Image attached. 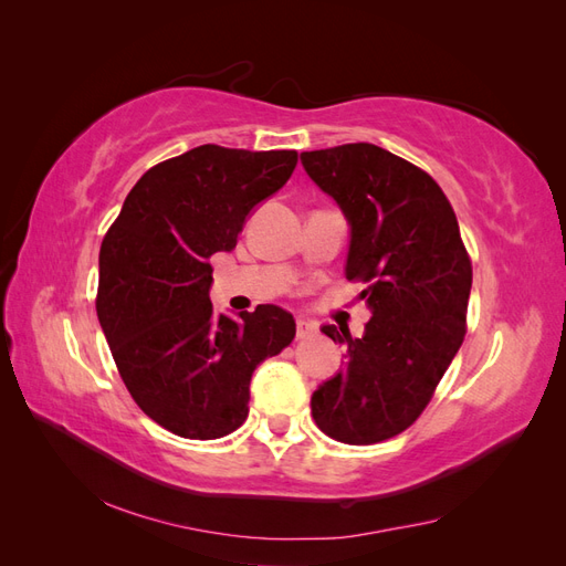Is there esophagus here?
I'll list each match as a JSON object with an SVG mask.
<instances>
[{
  "instance_id": "esophagus-1",
  "label": "esophagus",
  "mask_w": 566,
  "mask_h": 566,
  "mask_svg": "<svg viewBox=\"0 0 566 566\" xmlns=\"http://www.w3.org/2000/svg\"><path fill=\"white\" fill-rule=\"evenodd\" d=\"M316 333V323L310 321V318H297V337L304 339V337H312Z\"/></svg>"
}]
</instances>
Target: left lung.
Returning a JSON list of instances; mask_svg holds the SVG:
<instances>
[{"instance_id":"1","label":"left lung","mask_w":566,"mask_h":566,"mask_svg":"<svg viewBox=\"0 0 566 566\" xmlns=\"http://www.w3.org/2000/svg\"><path fill=\"white\" fill-rule=\"evenodd\" d=\"M302 165L352 224L347 279L370 306L364 337L323 325L347 364L312 397L321 432L368 447L413 424L468 333L472 262L439 184L394 153L345 144Z\"/></svg>"}]
</instances>
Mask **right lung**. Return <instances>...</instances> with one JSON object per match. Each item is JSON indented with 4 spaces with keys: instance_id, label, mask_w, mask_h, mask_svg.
Instances as JSON below:
<instances>
[{
    "instance_id": "1",
    "label": "right lung",
    "mask_w": 566,
    "mask_h": 566,
    "mask_svg": "<svg viewBox=\"0 0 566 566\" xmlns=\"http://www.w3.org/2000/svg\"><path fill=\"white\" fill-rule=\"evenodd\" d=\"M297 150L205 144L134 184L98 254L96 314L132 399L184 439H219L248 418L250 378L295 337V318L260 304L217 316L210 256L290 179Z\"/></svg>"
}]
</instances>
